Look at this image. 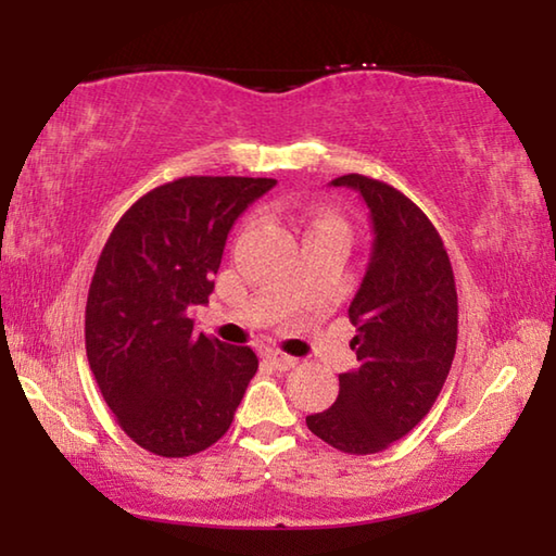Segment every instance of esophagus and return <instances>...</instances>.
<instances>
[{
	"mask_svg": "<svg viewBox=\"0 0 556 556\" xmlns=\"http://www.w3.org/2000/svg\"><path fill=\"white\" fill-rule=\"evenodd\" d=\"M265 357H267V363L271 365V368H277V370H291L299 363L296 357H291L287 353H279V351H267Z\"/></svg>",
	"mask_w": 556,
	"mask_h": 556,
	"instance_id": "1",
	"label": "esophagus"
}]
</instances>
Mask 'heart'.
Listing matches in <instances>:
<instances>
[{"label":"heart","instance_id":"obj_1","mask_svg":"<svg viewBox=\"0 0 556 556\" xmlns=\"http://www.w3.org/2000/svg\"><path fill=\"white\" fill-rule=\"evenodd\" d=\"M328 223H338V220H333V218H328V215H318V218H314V223H312V228H318V225H328ZM308 228V230H312Z\"/></svg>","mask_w":556,"mask_h":556}]
</instances>
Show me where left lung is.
<instances>
[{
    "mask_svg": "<svg viewBox=\"0 0 556 556\" xmlns=\"http://www.w3.org/2000/svg\"><path fill=\"white\" fill-rule=\"evenodd\" d=\"M372 218V257L348 318L361 368L338 375L331 407L306 427L343 454H378L419 425L448 378L458 341V296L434 223L417 203L378 178L348 174Z\"/></svg>",
    "mask_w": 556,
    "mask_h": 556,
    "instance_id": "obj_1",
    "label": "left lung"
}]
</instances>
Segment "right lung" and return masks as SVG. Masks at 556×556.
Listing matches in <instances>:
<instances>
[{
  "mask_svg": "<svg viewBox=\"0 0 556 556\" xmlns=\"http://www.w3.org/2000/svg\"><path fill=\"white\" fill-rule=\"evenodd\" d=\"M275 178L181 176L129 205L100 252L86 304L90 370L122 431L147 451L184 458L232 425L257 372L248 345L193 331L238 215Z\"/></svg>",
  "mask_w": 556,
  "mask_h": 556,
  "instance_id": "right-lung-1",
  "label": "right lung"
}]
</instances>
